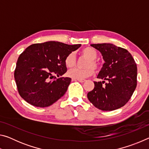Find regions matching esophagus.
Masks as SVG:
<instances>
[{"mask_svg": "<svg viewBox=\"0 0 149 149\" xmlns=\"http://www.w3.org/2000/svg\"><path fill=\"white\" fill-rule=\"evenodd\" d=\"M72 81H79L81 83H84L86 80H85V79H72Z\"/></svg>", "mask_w": 149, "mask_h": 149, "instance_id": "obj_1", "label": "esophagus"}]
</instances>
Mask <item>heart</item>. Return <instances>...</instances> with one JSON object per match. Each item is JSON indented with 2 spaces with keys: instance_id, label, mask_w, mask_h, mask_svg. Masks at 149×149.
<instances>
[{
  "instance_id": "heart-1",
  "label": "heart",
  "mask_w": 149,
  "mask_h": 149,
  "mask_svg": "<svg viewBox=\"0 0 149 149\" xmlns=\"http://www.w3.org/2000/svg\"><path fill=\"white\" fill-rule=\"evenodd\" d=\"M80 53L83 56L89 58L86 64V68L79 69L75 68L70 70L67 73L68 76L75 79H83L87 77H89L94 74V68L95 70L99 68V64L96 59L97 58V53L95 49L91 47H86L81 50ZM64 64L68 68H71L75 65V54L71 52L68 54L64 59Z\"/></svg>"
}]
</instances>
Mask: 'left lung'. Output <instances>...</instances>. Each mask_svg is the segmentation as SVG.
<instances>
[{
	"instance_id": "left-lung-1",
	"label": "left lung",
	"mask_w": 149,
	"mask_h": 149,
	"mask_svg": "<svg viewBox=\"0 0 149 149\" xmlns=\"http://www.w3.org/2000/svg\"><path fill=\"white\" fill-rule=\"evenodd\" d=\"M91 46L99 50L105 62L97 76L103 81L94 82V89L87 93L88 99L96 108L104 111L123 107L137 87V68L134 59L127 50L113 44Z\"/></svg>"
}]
</instances>
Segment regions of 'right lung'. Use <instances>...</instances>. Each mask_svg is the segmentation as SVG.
I'll return each mask as SVG.
<instances>
[{
	"label": "right lung",
	"instance_id": "obj_1",
	"mask_svg": "<svg viewBox=\"0 0 149 149\" xmlns=\"http://www.w3.org/2000/svg\"><path fill=\"white\" fill-rule=\"evenodd\" d=\"M81 45L48 41L30 45L19 55L14 71L17 91L22 99L37 107H47L66 92L71 78L64 59ZM57 76V78L56 76Z\"/></svg>",
	"mask_w": 149,
	"mask_h": 149
}]
</instances>
